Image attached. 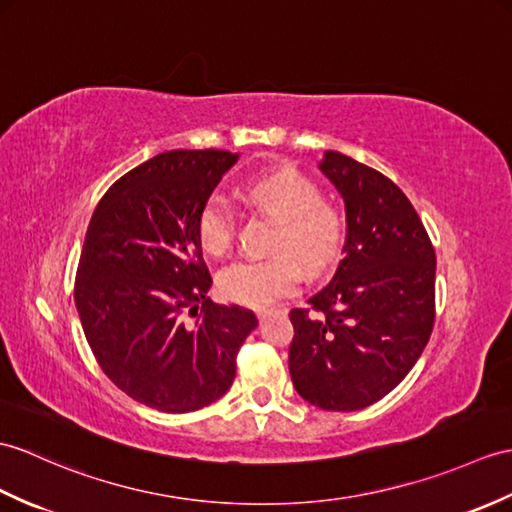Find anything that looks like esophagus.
Instances as JSON below:
<instances>
[{
	"mask_svg": "<svg viewBox=\"0 0 512 512\" xmlns=\"http://www.w3.org/2000/svg\"><path fill=\"white\" fill-rule=\"evenodd\" d=\"M279 314H285L283 310H279V307H264V310H257L259 320H266L270 316H279Z\"/></svg>",
	"mask_w": 512,
	"mask_h": 512,
	"instance_id": "esophagus-1",
	"label": "esophagus"
}]
</instances>
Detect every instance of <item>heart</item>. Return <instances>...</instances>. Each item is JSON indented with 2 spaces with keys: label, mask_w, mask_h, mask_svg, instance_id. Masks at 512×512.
Returning <instances> with one entry per match:
<instances>
[{
  "label": "heart",
  "mask_w": 512,
  "mask_h": 512,
  "mask_svg": "<svg viewBox=\"0 0 512 512\" xmlns=\"http://www.w3.org/2000/svg\"><path fill=\"white\" fill-rule=\"evenodd\" d=\"M257 209L277 220L270 257H242L220 272V290L229 301L246 307H270L288 299L303 281V264L323 272L336 261L344 242L342 213L320 200V189L294 170L253 178L244 187ZM233 235V213L222 196H211L198 216V240L207 253L227 251Z\"/></svg>",
  "instance_id": "b5f03b06"
}]
</instances>
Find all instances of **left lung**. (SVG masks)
<instances>
[{
	"label": "left lung",
	"mask_w": 512,
	"mask_h": 512,
	"mask_svg": "<svg viewBox=\"0 0 512 512\" xmlns=\"http://www.w3.org/2000/svg\"><path fill=\"white\" fill-rule=\"evenodd\" d=\"M347 211L336 275L310 310H292L296 392L331 412L386 397L417 364L434 327L436 255L412 202L382 172L327 150L318 163Z\"/></svg>",
	"instance_id": "8db88e82"
}]
</instances>
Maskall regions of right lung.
Returning a JSON list of instances; mask_svg holds the SVG:
<instances>
[{
	"instance_id": "obj_1",
	"label": "right lung",
	"mask_w": 512,
	"mask_h": 512,
	"mask_svg": "<svg viewBox=\"0 0 512 512\" xmlns=\"http://www.w3.org/2000/svg\"><path fill=\"white\" fill-rule=\"evenodd\" d=\"M235 161L227 150L161 152L115 181L91 216L76 310L104 375L148 408L183 414L220 399L257 327L251 310L211 303L198 240L200 209Z\"/></svg>"
}]
</instances>
